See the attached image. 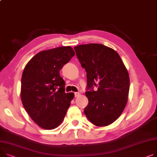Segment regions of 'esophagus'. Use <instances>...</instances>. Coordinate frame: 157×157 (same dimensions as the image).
I'll return each instance as SVG.
<instances>
[{
    "label": "esophagus",
    "mask_w": 157,
    "mask_h": 157,
    "mask_svg": "<svg viewBox=\"0 0 157 157\" xmlns=\"http://www.w3.org/2000/svg\"><path fill=\"white\" fill-rule=\"evenodd\" d=\"M79 95V93H78V92H75V97H78Z\"/></svg>",
    "instance_id": "obj_1"
}]
</instances>
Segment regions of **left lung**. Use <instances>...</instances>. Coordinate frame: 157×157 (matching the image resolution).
Wrapping results in <instances>:
<instances>
[{
    "label": "left lung",
    "mask_w": 157,
    "mask_h": 157,
    "mask_svg": "<svg viewBox=\"0 0 157 157\" xmlns=\"http://www.w3.org/2000/svg\"><path fill=\"white\" fill-rule=\"evenodd\" d=\"M74 48L86 72L88 104L85 113L95 126H108L118 119L126 107L129 90L128 72L117 52L111 48L90 44Z\"/></svg>",
    "instance_id": "8db88e82"
}]
</instances>
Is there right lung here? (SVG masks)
I'll use <instances>...</instances> for the list:
<instances>
[{
    "mask_svg": "<svg viewBox=\"0 0 157 157\" xmlns=\"http://www.w3.org/2000/svg\"><path fill=\"white\" fill-rule=\"evenodd\" d=\"M75 55L69 46L41 51L25 67L21 97L30 117L41 128L58 127L75 97L73 93H65V82L59 75Z\"/></svg>",
    "mask_w": 157,
    "mask_h": 157,
    "instance_id": "1",
    "label": "right lung"
}]
</instances>
